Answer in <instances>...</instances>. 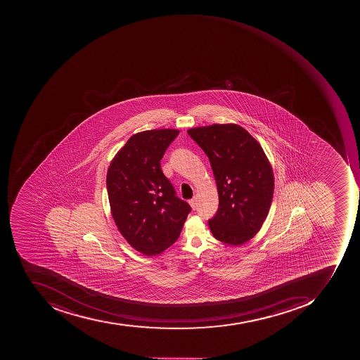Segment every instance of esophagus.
Listing matches in <instances>:
<instances>
[{"instance_id":"esophagus-1","label":"esophagus","mask_w":360,"mask_h":360,"mask_svg":"<svg viewBox=\"0 0 360 360\" xmlns=\"http://www.w3.org/2000/svg\"><path fill=\"white\" fill-rule=\"evenodd\" d=\"M189 205L193 207V210H195V207H197V199L193 198V199L189 200Z\"/></svg>"}]
</instances>
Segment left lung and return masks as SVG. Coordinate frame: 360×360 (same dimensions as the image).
<instances>
[{"label": "left lung", "mask_w": 360, "mask_h": 360, "mask_svg": "<svg viewBox=\"0 0 360 360\" xmlns=\"http://www.w3.org/2000/svg\"><path fill=\"white\" fill-rule=\"evenodd\" d=\"M209 158L219 191V209L209 219L214 238L239 245L261 229L271 207L274 175L257 139L237 124L188 129Z\"/></svg>", "instance_id": "1"}]
</instances>
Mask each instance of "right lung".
I'll use <instances>...</instances> for the list:
<instances>
[{
    "label": "right lung",
    "mask_w": 360,
    "mask_h": 360,
    "mask_svg": "<svg viewBox=\"0 0 360 360\" xmlns=\"http://www.w3.org/2000/svg\"><path fill=\"white\" fill-rule=\"evenodd\" d=\"M179 133L165 129L133 135L107 173L117 229L135 250L149 257L162 253L179 239L191 211L161 169V159Z\"/></svg>",
    "instance_id": "right-lung-1"
}]
</instances>
